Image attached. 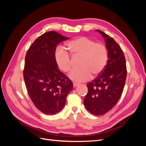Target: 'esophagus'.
<instances>
[{
	"label": "esophagus",
	"mask_w": 146,
	"mask_h": 146,
	"mask_svg": "<svg viewBox=\"0 0 146 146\" xmlns=\"http://www.w3.org/2000/svg\"><path fill=\"white\" fill-rule=\"evenodd\" d=\"M78 85H79V83H78L73 82V85L74 87H76V86H78Z\"/></svg>",
	"instance_id": "1"
}]
</instances>
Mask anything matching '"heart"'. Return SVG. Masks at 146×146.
Listing matches in <instances>:
<instances>
[{
	"label": "heart",
	"instance_id": "obj_1",
	"mask_svg": "<svg viewBox=\"0 0 146 146\" xmlns=\"http://www.w3.org/2000/svg\"><path fill=\"white\" fill-rule=\"evenodd\" d=\"M70 53L80 56L82 59L79 69L73 70L70 78L75 82L87 81L92 76H97L102 73L108 61L107 47L102 42H95L88 37L82 36L71 40L68 43ZM54 59L57 66L64 73H69L72 69V61L70 54L61 47L54 52Z\"/></svg>",
	"mask_w": 146,
	"mask_h": 146
}]
</instances>
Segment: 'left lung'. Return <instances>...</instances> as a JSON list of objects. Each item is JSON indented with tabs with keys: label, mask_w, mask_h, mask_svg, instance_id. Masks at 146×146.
Here are the masks:
<instances>
[{
	"label": "left lung",
	"mask_w": 146,
	"mask_h": 146,
	"mask_svg": "<svg viewBox=\"0 0 146 146\" xmlns=\"http://www.w3.org/2000/svg\"><path fill=\"white\" fill-rule=\"evenodd\" d=\"M96 31L105 38L108 61L102 73L87 84L88 93L83 102L90 112L101 115L110 110L122 96L127 67L124 54L119 44L102 31Z\"/></svg>",
	"instance_id": "8db88e82"
}]
</instances>
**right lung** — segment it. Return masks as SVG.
I'll return each mask as SVG.
<instances>
[{"label":"right lung","mask_w":146,"mask_h":146,"mask_svg":"<svg viewBox=\"0 0 146 146\" xmlns=\"http://www.w3.org/2000/svg\"><path fill=\"white\" fill-rule=\"evenodd\" d=\"M68 38L56 31L37 38L26 52L23 76L35 106L42 113L54 115L63 109L73 83L58 69L54 59L56 46Z\"/></svg>","instance_id":"add662e5"}]
</instances>
